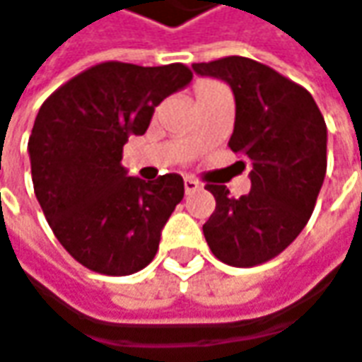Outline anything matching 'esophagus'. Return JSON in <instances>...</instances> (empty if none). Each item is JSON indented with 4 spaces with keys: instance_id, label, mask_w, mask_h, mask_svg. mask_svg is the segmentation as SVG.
Listing matches in <instances>:
<instances>
[{
    "instance_id": "obj_1",
    "label": "esophagus",
    "mask_w": 362,
    "mask_h": 362,
    "mask_svg": "<svg viewBox=\"0 0 362 362\" xmlns=\"http://www.w3.org/2000/svg\"><path fill=\"white\" fill-rule=\"evenodd\" d=\"M199 188H201V184L194 180V178H186V180H184V192H186V194H192V192H197Z\"/></svg>"
}]
</instances>
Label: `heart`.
Returning a JSON list of instances; mask_svg holds the SVG:
<instances>
[{"label": "heart", "instance_id": "1", "mask_svg": "<svg viewBox=\"0 0 362 362\" xmlns=\"http://www.w3.org/2000/svg\"><path fill=\"white\" fill-rule=\"evenodd\" d=\"M213 86H217V83H213V81H201V83H197V92H202V90L213 88Z\"/></svg>", "mask_w": 362, "mask_h": 362}]
</instances>
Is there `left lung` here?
I'll use <instances>...</instances> for the list:
<instances>
[{
	"mask_svg": "<svg viewBox=\"0 0 362 362\" xmlns=\"http://www.w3.org/2000/svg\"><path fill=\"white\" fill-rule=\"evenodd\" d=\"M192 69L231 88L229 147L252 165V188L240 199L227 186L206 184L217 206L202 225L204 240L225 264H262L303 231L313 213L326 178V122L305 88L258 61L225 57Z\"/></svg>",
	"mask_w": 362,
	"mask_h": 362,
	"instance_id": "1",
	"label": "left lung"
}]
</instances>
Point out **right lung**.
Segmentation results:
<instances>
[{"label": "right lung", "instance_id": "right-lung-1", "mask_svg": "<svg viewBox=\"0 0 362 362\" xmlns=\"http://www.w3.org/2000/svg\"><path fill=\"white\" fill-rule=\"evenodd\" d=\"M190 81L182 63L108 61L75 75L40 106L28 141L34 194L54 238L79 264L124 276L156 258L184 180L129 176L122 147L147 131L156 106Z\"/></svg>", "mask_w": 362, "mask_h": 362}]
</instances>
